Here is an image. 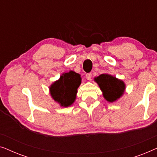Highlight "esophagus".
Segmentation results:
<instances>
[{
	"label": "esophagus",
	"mask_w": 157,
	"mask_h": 157,
	"mask_svg": "<svg viewBox=\"0 0 157 157\" xmlns=\"http://www.w3.org/2000/svg\"><path fill=\"white\" fill-rule=\"evenodd\" d=\"M86 78L87 80L91 81L92 78V74H91V73H89V74H86Z\"/></svg>",
	"instance_id": "obj_1"
}]
</instances>
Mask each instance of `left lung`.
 Instances as JSON below:
<instances>
[{
    "label": "left lung",
    "mask_w": 157,
    "mask_h": 157,
    "mask_svg": "<svg viewBox=\"0 0 157 157\" xmlns=\"http://www.w3.org/2000/svg\"><path fill=\"white\" fill-rule=\"evenodd\" d=\"M94 81L99 86L103 96L109 102L116 101L122 96L125 91L126 86L124 81L111 75L101 74L94 78Z\"/></svg>",
    "instance_id": "1"
}]
</instances>
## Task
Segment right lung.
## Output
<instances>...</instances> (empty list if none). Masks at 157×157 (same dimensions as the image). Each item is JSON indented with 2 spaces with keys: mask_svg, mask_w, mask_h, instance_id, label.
I'll use <instances>...</instances> for the list:
<instances>
[{
  "mask_svg": "<svg viewBox=\"0 0 157 157\" xmlns=\"http://www.w3.org/2000/svg\"><path fill=\"white\" fill-rule=\"evenodd\" d=\"M81 83V78L78 74L72 71L64 73L49 87L51 97L61 106H69L75 101Z\"/></svg>",
  "mask_w": 157,
  "mask_h": 157,
  "instance_id": "right-lung-1",
  "label": "right lung"
}]
</instances>
